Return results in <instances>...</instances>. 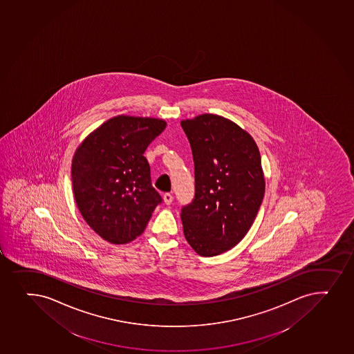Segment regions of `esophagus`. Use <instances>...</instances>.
<instances>
[{
	"mask_svg": "<svg viewBox=\"0 0 354 354\" xmlns=\"http://www.w3.org/2000/svg\"><path fill=\"white\" fill-rule=\"evenodd\" d=\"M164 201L166 205H171V201H173V195H171V193L164 194Z\"/></svg>",
	"mask_w": 354,
	"mask_h": 354,
	"instance_id": "34e87169",
	"label": "esophagus"
}]
</instances>
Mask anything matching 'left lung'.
<instances>
[{
    "instance_id": "left-lung-1",
    "label": "left lung",
    "mask_w": 354,
    "mask_h": 354,
    "mask_svg": "<svg viewBox=\"0 0 354 354\" xmlns=\"http://www.w3.org/2000/svg\"><path fill=\"white\" fill-rule=\"evenodd\" d=\"M194 160L195 194L181 209L183 234L198 255L235 247L255 221L266 183L259 147L249 134L216 114L181 122Z\"/></svg>"
}]
</instances>
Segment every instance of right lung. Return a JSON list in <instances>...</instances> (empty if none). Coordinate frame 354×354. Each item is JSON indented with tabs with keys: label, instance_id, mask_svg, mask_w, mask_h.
Returning <instances> with one entry per match:
<instances>
[{
	"label": "right lung",
	"instance_id": "add662e5",
	"mask_svg": "<svg viewBox=\"0 0 354 354\" xmlns=\"http://www.w3.org/2000/svg\"><path fill=\"white\" fill-rule=\"evenodd\" d=\"M166 129L161 119L119 115L80 145L71 165L73 195L82 216L102 239L125 244L144 232L162 198L144 156Z\"/></svg>",
	"mask_w": 354,
	"mask_h": 354
}]
</instances>
